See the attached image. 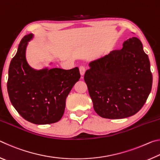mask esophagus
I'll return each mask as SVG.
<instances>
[{"label":"esophagus","mask_w":160,"mask_h":160,"mask_svg":"<svg viewBox=\"0 0 160 160\" xmlns=\"http://www.w3.org/2000/svg\"><path fill=\"white\" fill-rule=\"evenodd\" d=\"M79 70H80V73L81 75V76H82V78L85 72V68L84 66H80Z\"/></svg>","instance_id":"34e87169"}]
</instances>
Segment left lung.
<instances>
[{"label": "left lung", "mask_w": 160, "mask_h": 160, "mask_svg": "<svg viewBox=\"0 0 160 160\" xmlns=\"http://www.w3.org/2000/svg\"><path fill=\"white\" fill-rule=\"evenodd\" d=\"M84 79L95 112L102 118L118 119L138 112L150 94L152 75L148 56L137 37L91 61Z\"/></svg>", "instance_id": "1"}]
</instances>
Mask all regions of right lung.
Segmentation results:
<instances>
[{"instance_id": "right-lung-1", "label": "right lung", "mask_w": 160, "mask_h": 160, "mask_svg": "<svg viewBox=\"0 0 160 160\" xmlns=\"http://www.w3.org/2000/svg\"><path fill=\"white\" fill-rule=\"evenodd\" d=\"M33 37L29 34L22 38L10 62L8 92L12 106L25 120L38 125L53 123L63 115L66 97L80 78L79 68H32L25 53Z\"/></svg>"}]
</instances>
